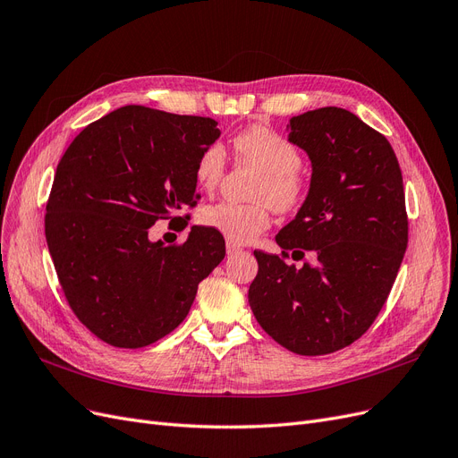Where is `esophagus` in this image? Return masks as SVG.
I'll use <instances>...</instances> for the list:
<instances>
[{"mask_svg":"<svg viewBox=\"0 0 458 458\" xmlns=\"http://www.w3.org/2000/svg\"><path fill=\"white\" fill-rule=\"evenodd\" d=\"M225 248H227V253H229V255L242 253V250H244L241 244H236V242H233V241H227V242H225Z\"/></svg>","mask_w":458,"mask_h":458,"instance_id":"1","label":"esophagus"}]
</instances>
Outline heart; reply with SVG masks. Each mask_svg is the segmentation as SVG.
I'll list each match as a JSON object with an SVG mask.
<instances>
[{
    "mask_svg": "<svg viewBox=\"0 0 458 458\" xmlns=\"http://www.w3.org/2000/svg\"><path fill=\"white\" fill-rule=\"evenodd\" d=\"M241 161L261 169L253 197L261 199L244 205L234 200H219L200 208V224L222 233L227 241L248 242L270 225V206L280 212L293 210L302 199L304 184L299 174L301 154L287 139L265 125H251L233 140ZM225 173V150L222 144H210L199 156L195 182L200 190L212 191Z\"/></svg>",
    "mask_w": 458,
    "mask_h": 458,
    "instance_id": "heart-1",
    "label": "heart"
}]
</instances>
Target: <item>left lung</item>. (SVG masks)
Here are the masks:
<instances>
[{
  "mask_svg": "<svg viewBox=\"0 0 458 458\" xmlns=\"http://www.w3.org/2000/svg\"><path fill=\"white\" fill-rule=\"evenodd\" d=\"M289 142L312 161L310 190L278 234L287 251L316 253L302 268L253 251L248 291L263 331L297 355H327L353 344L386 304L408 248L398 159L389 140L353 113L323 106L289 120Z\"/></svg>",
  "mask_w": 458,
  "mask_h": 458,
  "instance_id": "8db88e82",
  "label": "left lung"
}]
</instances>
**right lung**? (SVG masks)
Instances as JSON below:
<instances>
[{
  "label": "right lung",
  "mask_w": 458,
  "mask_h": 458,
  "mask_svg": "<svg viewBox=\"0 0 458 458\" xmlns=\"http://www.w3.org/2000/svg\"><path fill=\"white\" fill-rule=\"evenodd\" d=\"M217 122L127 105L75 137L58 163L45 234L64 295L114 347L150 345L186 319L197 285L225 258L222 233L193 225L180 246L148 239L193 207L195 165Z\"/></svg>",
  "instance_id": "1"
}]
</instances>
